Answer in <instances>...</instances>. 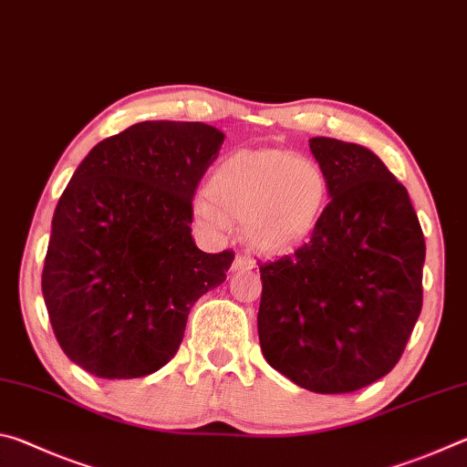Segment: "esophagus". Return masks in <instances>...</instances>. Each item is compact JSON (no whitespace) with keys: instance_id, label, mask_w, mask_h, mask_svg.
Returning <instances> with one entry per match:
<instances>
[{"instance_id":"obj_1","label":"esophagus","mask_w":467,"mask_h":467,"mask_svg":"<svg viewBox=\"0 0 467 467\" xmlns=\"http://www.w3.org/2000/svg\"><path fill=\"white\" fill-rule=\"evenodd\" d=\"M255 267V259H251L247 253H239L233 262V272H249Z\"/></svg>"}]
</instances>
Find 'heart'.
<instances>
[{"label":"heart","mask_w":467,"mask_h":467,"mask_svg":"<svg viewBox=\"0 0 467 467\" xmlns=\"http://www.w3.org/2000/svg\"><path fill=\"white\" fill-rule=\"evenodd\" d=\"M329 197L317 164L278 148L234 150L193 200V216L205 233L224 234L247 224L249 241L264 253H286L317 228Z\"/></svg>","instance_id":"heart-1"}]
</instances>
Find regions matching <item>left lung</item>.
Here are the masks:
<instances>
[{"mask_svg":"<svg viewBox=\"0 0 467 467\" xmlns=\"http://www.w3.org/2000/svg\"><path fill=\"white\" fill-rule=\"evenodd\" d=\"M329 203L311 239L259 265V344L303 389L350 393L385 377L422 309L424 234L406 187L358 144L313 138Z\"/></svg>","mask_w":467,"mask_h":467,"instance_id":"8db88e82","label":"left lung"}]
</instances>
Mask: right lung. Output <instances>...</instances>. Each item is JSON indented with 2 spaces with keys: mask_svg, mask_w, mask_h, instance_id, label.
Segmentation results:
<instances>
[{
  "mask_svg": "<svg viewBox=\"0 0 467 467\" xmlns=\"http://www.w3.org/2000/svg\"><path fill=\"white\" fill-rule=\"evenodd\" d=\"M224 133L141 121L99 141L61 193L43 298L66 357L100 379H138L175 357L195 300L226 280L234 253L192 236L193 195Z\"/></svg>",
  "mask_w": 467,
  "mask_h": 467,
  "instance_id": "obj_1",
  "label": "right lung"
}]
</instances>
